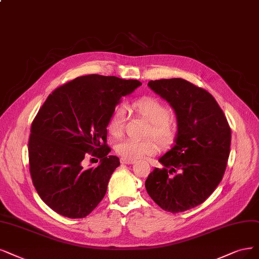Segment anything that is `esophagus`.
Wrapping results in <instances>:
<instances>
[{
    "instance_id": "obj_1",
    "label": "esophagus",
    "mask_w": 259,
    "mask_h": 259,
    "mask_svg": "<svg viewBox=\"0 0 259 259\" xmlns=\"http://www.w3.org/2000/svg\"><path fill=\"white\" fill-rule=\"evenodd\" d=\"M120 162L122 164H133L136 162V160H132V159H124V158H121L120 159Z\"/></svg>"
}]
</instances>
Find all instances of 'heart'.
Here are the masks:
<instances>
[{"instance_id":"1","label":"heart","mask_w":259,"mask_h":259,"mask_svg":"<svg viewBox=\"0 0 259 259\" xmlns=\"http://www.w3.org/2000/svg\"><path fill=\"white\" fill-rule=\"evenodd\" d=\"M132 108L140 116L150 122L147 136L157 138L161 146L167 148L173 145L179 133L177 119L170 115V109L166 103L155 97H143L132 103ZM126 126V110L117 108L108 122V130L115 138L123 135ZM153 138L143 141L126 139L116 145V151L124 159H139L143 156L156 155L160 150L159 143Z\"/></svg>"}]
</instances>
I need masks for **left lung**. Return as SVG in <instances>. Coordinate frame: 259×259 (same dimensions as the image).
Returning a JSON list of instances; mask_svg holds the SVG:
<instances>
[{
	"mask_svg": "<svg viewBox=\"0 0 259 259\" xmlns=\"http://www.w3.org/2000/svg\"><path fill=\"white\" fill-rule=\"evenodd\" d=\"M148 86L175 110L179 133L148 175L149 196L165 211L194 208L212 194L225 173L232 131L213 96L187 80L161 79Z\"/></svg>",
	"mask_w": 259,
	"mask_h": 259,
	"instance_id": "8db88e82",
	"label": "left lung"
}]
</instances>
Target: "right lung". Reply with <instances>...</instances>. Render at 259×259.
Instances as JSON below:
<instances>
[{
    "mask_svg": "<svg viewBox=\"0 0 259 259\" xmlns=\"http://www.w3.org/2000/svg\"><path fill=\"white\" fill-rule=\"evenodd\" d=\"M142 83L117 76L89 74L55 89L38 111L28 139V164L38 195L56 213L89 215L105 195L119 165L109 156L108 122L123 96ZM101 159L84 169V157Z\"/></svg>",
    "mask_w": 259,
    "mask_h": 259,
    "instance_id": "obj_1",
    "label": "right lung"
}]
</instances>
